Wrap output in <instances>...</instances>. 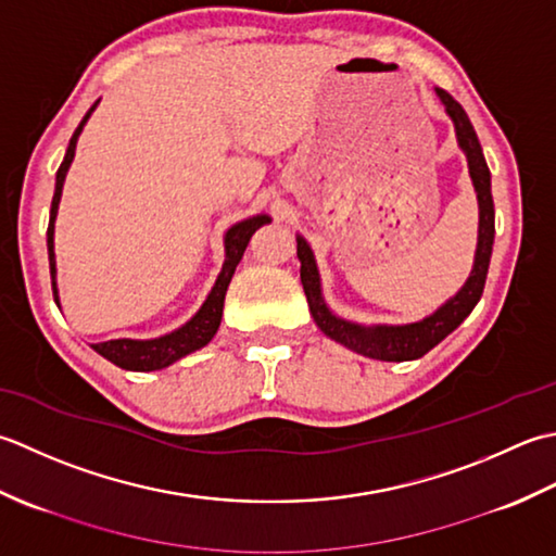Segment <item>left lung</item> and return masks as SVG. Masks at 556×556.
<instances>
[{"instance_id":"obj_1","label":"left lung","mask_w":556,"mask_h":556,"mask_svg":"<svg viewBox=\"0 0 556 556\" xmlns=\"http://www.w3.org/2000/svg\"><path fill=\"white\" fill-rule=\"evenodd\" d=\"M437 96L446 108V115L453 119L456 127V139L460 151L468 157V169L472 187L478 191V206H480V230H478V249H475V264L470 276L453 298L441 304V307L429 314L427 319L403 326H359L353 321H345L336 316L326 307L321 294V278L319 268H316L312 247L304 237L298 235V258H300V278L304 294H307L309 312L314 316L316 326L331 338V341L341 343L353 350L357 355H365L381 362H405L417 359L429 353L434 345H439L444 338L456 331V328L466 321V316L475 309L480 302L486 268H490L492 258V244H494V201H492V182H490V167L484 163L482 146L478 141L472 124L456 100H453L446 90L437 88Z\"/></svg>"}]
</instances>
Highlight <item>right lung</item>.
<instances>
[{
	"label": "right lung",
	"mask_w": 556,
	"mask_h": 556,
	"mask_svg": "<svg viewBox=\"0 0 556 556\" xmlns=\"http://www.w3.org/2000/svg\"><path fill=\"white\" fill-rule=\"evenodd\" d=\"M100 100H96L93 108L86 112V117L78 124L74 136L70 139V149H66L64 161L56 169V182H54V197H52V208H50V225H48V254H50V276H52V294L56 307H60V294H56V264H54V220H56V208H60V199H62V187H64V177L66 169H70L74 153H76V141L81 136L84 124L88 122L90 112L96 110ZM270 223L268 215H252V218L235 223L232 228L225 232V264L218 280L211 288L206 302L201 304V309L191 316V319L179 326L177 331L165 333L161 338H151V341H134V338H117V341H105V343H93L90 348L96 350L98 355H103L110 359L112 365H117L122 369L129 371H153V369H163L169 367L173 362L182 359L185 355L194 353V350H201L203 345L211 343V338L215 336L223 319V302H225V292H228L230 280L235 276V268L240 264V258L244 254V249L252 240V235L262 228V225Z\"/></svg>",
	"instance_id": "add662e5"
}]
</instances>
